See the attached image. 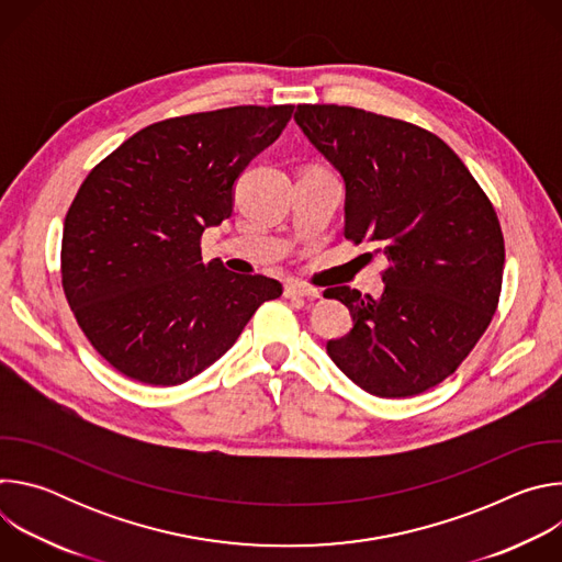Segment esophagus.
<instances>
[{
	"mask_svg": "<svg viewBox=\"0 0 562 562\" xmlns=\"http://www.w3.org/2000/svg\"><path fill=\"white\" fill-rule=\"evenodd\" d=\"M284 295L286 297H319V291L308 284H302V282H289V284H284Z\"/></svg>",
	"mask_w": 562,
	"mask_h": 562,
	"instance_id": "34e87169",
	"label": "esophagus"
}]
</instances>
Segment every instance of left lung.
<instances>
[{
	"mask_svg": "<svg viewBox=\"0 0 562 562\" xmlns=\"http://www.w3.org/2000/svg\"><path fill=\"white\" fill-rule=\"evenodd\" d=\"M295 122L345 178V237L380 247L389 262L378 300L349 286L325 291L353 315L327 353L371 395H418L462 364L498 308L496 209L427 128L338 104H297Z\"/></svg>",
	"mask_w": 562,
	"mask_h": 562,
	"instance_id": "obj_1",
	"label": "left lung"
}]
</instances>
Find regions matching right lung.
Masks as SVG:
<instances>
[{
	"mask_svg": "<svg viewBox=\"0 0 562 562\" xmlns=\"http://www.w3.org/2000/svg\"><path fill=\"white\" fill-rule=\"evenodd\" d=\"M291 113L249 104L155 122L79 187L64 220L61 286L79 329L126 378H193L282 295L273 278L204 262L200 239L231 215L235 180Z\"/></svg>",
	"mask_w": 562,
	"mask_h": 562,
	"instance_id": "obj_1",
	"label": "right lung"
}]
</instances>
